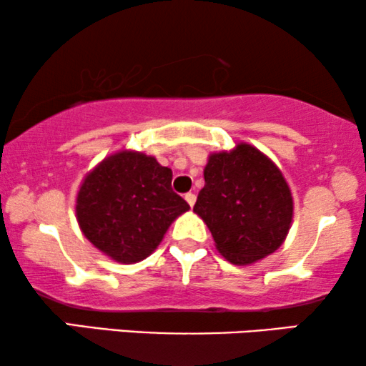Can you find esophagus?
I'll return each mask as SVG.
<instances>
[{
	"instance_id": "obj_1",
	"label": "esophagus",
	"mask_w": 366,
	"mask_h": 366,
	"mask_svg": "<svg viewBox=\"0 0 366 366\" xmlns=\"http://www.w3.org/2000/svg\"><path fill=\"white\" fill-rule=\"evenodd\" d=\"M184 199H187V203L189 204V207H193L194 202H197V197H194V193H187L184 194Z\"/></svg>"
}]
</instances>
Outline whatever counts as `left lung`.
<instances>
[{"label": "left lung", "mask_w": 366, "mask_h": 366, "mask_svg": "<svg viewBox=\"0 0 366 366\" xmlns=\"http://www.w3.org/2000/svg\"><path fill=\"white\" fill-rule=\"evenodd\" d=\"M193 212L233 264H252L282 247L293 222V197L280 168L253 144L212 153Z\"/></svg>", "instance_id": "8db88e82"}]
</instances>
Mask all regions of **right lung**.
Returning <instances> with one entry per match:
<instances>
[{
	"label": "right lung",
	"instance_id": "1",
	"mask_svg": "<svg viewBox=\"0 0 366 366\" xmlns=\"http://www.w3.org/2000/svg\"><path fill=\"white\" fill-rule=\"evenodd\" d=\"M173 172L154 157L123 149L83 178L76 219L84 237L114 262L149 257L189 204L172 189Z\"/></svg>",
	"mask_w": 366,
	"mask_h": 366
}]
</instances>
